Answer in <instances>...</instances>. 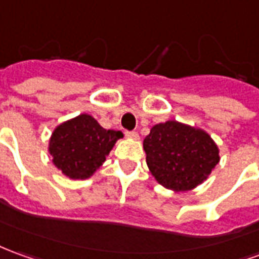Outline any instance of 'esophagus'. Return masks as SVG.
I'll return each instance as SVG.
<instances>
[{"instance_id": "esophagus-1", "label": "esophagus", "mask_w": 259, "mask_h": 259, "mask_svg": "<svg viewBox=\"0 0 259 259\" xmlns=\"http://www.w3.org/2000/svg\"><path fill=\"white\" fill-rule=\"evenodd\" d=\"M126 137L132 139V140H137L139 139V133L137 132H126Z\"/></svg>"}]
</instances>
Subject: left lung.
Instances as JSON below:
<instances>
[{"mask_svg": "<svg viewBox=\"0 0 259 259\" xmlns=\"http://www.w3.org/2000/svg\"><path fill=\"white\" fill-rule=\"evenodd\" d=\"M143 148L151 175L174 192L203 184L220 161L218 144L207 132L177 120L153 126Z\"/></svg>", "mask_w": 259, "mask_h": 259, "instance_id": "1", "label": "left lung"}]
</instances>
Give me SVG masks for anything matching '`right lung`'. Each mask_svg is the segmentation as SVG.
<instances>
[{
  "instance_id": "1",
  "label": "right lung",
  "mask_w": 259,
  "mask_h": 259,
  "mask_svg": "<svg viewBox=\"0 0 259 259\" xmlns=\"http://www.w3.org/2000/svg\"><path fill=\"white\" fill-rule=\"evenodd\" d=\"M122 137V132L104 129L95 117L81 113L56 126L48 151L63 175L70 180H88Z\"/></svg>"
}]
</instances>
